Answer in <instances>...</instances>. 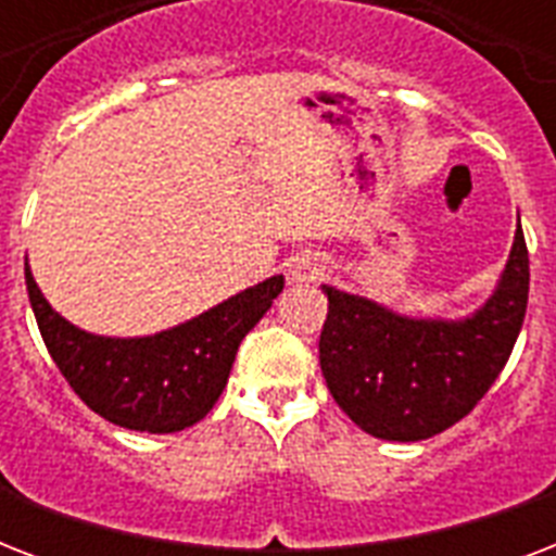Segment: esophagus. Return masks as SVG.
<instances>
[{"label":"esophagus","mask_w":556,"mask_h":556,"mask_svg":"<svg viewBox=\"0 0 556 556\" xmlns=\"http://www.w3.org/2000/svg\"><path fill=\"white\" fill-rule=\"evenodd\" d=\"M291 279H314V274H317V262L312 260V256H296L294 262H291Z\"/></svg>","instance_id":"obj_1"}]
</instances>
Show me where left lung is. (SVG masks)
Here are the masks:
<instances>
[{"label": "left lung", "instance_id": "1", "mask_svg": "<svg viewBox=\"0 0 556 556\" xmlns=\"http://www.w3.org/2000/svg\"><path fill=\"white\" fill-rule=\"evenodd\" d=\"M528 248L514 236L500 288L467 320H409L323 286L320 369L331 397L375 439L421 441L462 421L508 364L528 308Z\"/></svg>", "mask_w": 556, "mask_h": 556}]
</instances>
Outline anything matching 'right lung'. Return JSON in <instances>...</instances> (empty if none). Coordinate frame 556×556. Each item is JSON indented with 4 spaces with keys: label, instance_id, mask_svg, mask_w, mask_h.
Segmentation results:
<instances>
[{
    "label": "right lung",
    "instance_id": "right-lung-1",
    "mask_svg": "<svg viewBox=\"0 0 556 556\" xmlns=\"http://www.w3.org/2000/svg\"><path fill=\"white\" fill-rule=\"evenodd\" d=\"M282 282L270 277L176 329L121 340L63 320L25 268L39 334L68 387L106 421L141 432H178L213 409L236 349L277 300Z\"/></svg>",
    "mask_w": 556,
    "mask_h": 556
}]
</instances>
